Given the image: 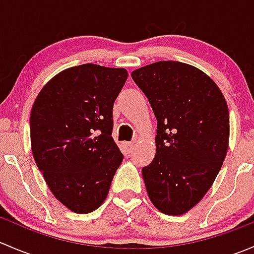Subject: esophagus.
Segmentation results:
<instances>
[{
    "label": "esophagus",
    "mask_w": 254,
    "mask_h": 254,
    "mask_svg": "<svg viewBox=\"0 0 254 254\" xmlns=\"http://www.w3.org/2000/svg\"><path fill=\"white\" fill-rule=\"evenodd\" d=\"M124 148L127 151V152H130V151L134 148V143H132V142H124Z\"/></svg>",
    "instance_id": "34e87169"
}]
</instances>
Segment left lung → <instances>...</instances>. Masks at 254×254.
Returning a JSON list of instances; mask_svg holds the SVG:
<instances>
[{"label":"left lung","instance_id":"8db88e82","mask_svg":"<svg viewBox=\"0 0 254 254\" xmlns=\"http://www.w3.org/2000/svg\"><path fill=\"white\" fill-rule=\"evenodd\" d=\"M131 77L157 119L156 155L142 168L148 198L163 214H186L203 199L226 157L225 97L206 73L178 61L143 66Z\"/></svg>","mask_w":254,"mask_h":254}]
</instances>
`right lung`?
<instances>
[{"label":"right lung","mask_w":254,"mask_h":254,"mask_svg":"<svg viewBox=\"0 0 254 254\" xmlns=\"http://www.w3.org/2000/svg\"><path fill=\"white\" fill-rule=\"evenodd\" d=\"M125 68L83 64L45 84L30 112L35 163L60 203L88 214L103 204L123 153L112 137Z\"/></svg>","instance_id":"obj_1"}]
</instances>
